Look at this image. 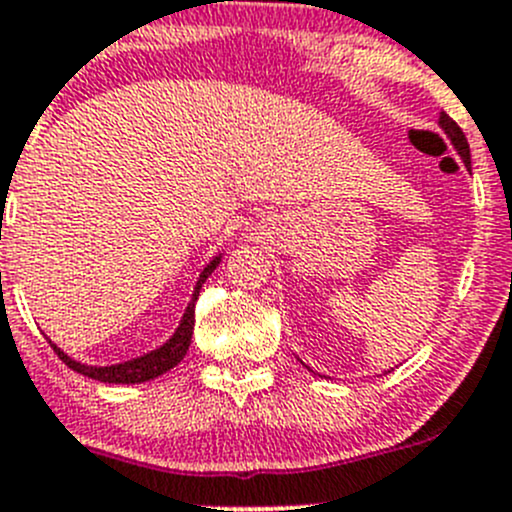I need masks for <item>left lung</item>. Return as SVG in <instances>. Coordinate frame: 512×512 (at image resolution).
<instances>
[{"instance_id":"obj_1","label":"left lung","mask_w":512,"mask_h":512,"mask_svg":"<svg viewBox=\"0 0 512 512\" xmlns=\"http://www.w3.org/2000/svg\"><path fill=\"white\" fill-rule=\"evenodd\" d=\"M439 126H442V131L450 136L452 146L457 148V154L462 156V161H465V164H470V146H467V138H465V133H462V128L457 126V123L452 121L447 113H439Z\"/></svg>"}]
</instances>
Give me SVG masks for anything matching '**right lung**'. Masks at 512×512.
Here are the masks:
<instances>
[{
    "label": "right lung",
    "instance_id": "right-lung-1",
    "mask_svg": "<svg viewBox=\"0 0 512 512\" xmlns=\"http://www.w3.org/2000/svg\"><path fill=\"white\" fill-rule=\"evenodd\" d=\"M219 260H222V255L214 257V260L202 270V275H199V280H197V288H194V293H191L189 305H186L184 315H181L179 328H176L174 336H171L164 346L143 353V356H138V358H131V361H123V364H113V366L80 364V361L70 358L68 353L60 351V348L50 341L52 351L62 358V364L65 366H70V369L78 371V374L88 376V379L103 381V384H143V381H151V379H156V376L166 374V371L174 369L181 358L186 356V351H189L191 333H194V303H197L202 285L207 283L209 275L217 270Z\"/></svg>",
    "mask_w": 512,
    "mask_h": 512
}]
</instances>
